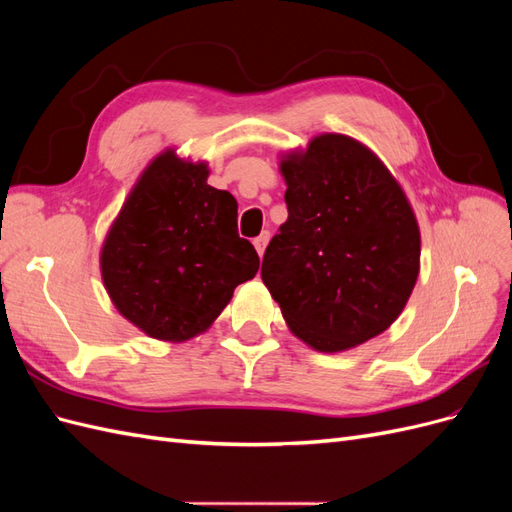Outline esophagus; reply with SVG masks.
I'll list each match as a JSON object with an SVG mask.
<instances>
[{
    "label": "esophagus",
    "mask_w": 512,
    "mask_h": 512,
    "mask_svg": "<svg viewBox=\"0 0 512 512\" xmlns=\"http://www.w3.org/2000/svg\"><path fill=\"white\" fill-rule=\"evenodd\" d=\"M269 232H262V235L260 237H256L254 239V247H256V252H258V256H262V254H265V247H267V243H269Z\"/></svg>",
    "instance_id": "1"
}]
</instances>
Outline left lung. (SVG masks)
Segmentation results:
<instances>
[{
    "label": "left lung",
    "mask_w": 512,
    "mask_h": 512,
    "mask_svg": "<svg viewBox=\"0 0 512 512\" xmlns=\"http://www.w3.org/2000/svg\"><path fill=\"white\" fill-rule=\"evenodd\" d=\"M288 220L267 245L262 282L290 331L342 352L386 331L418 277L421 232L401 185L344 134H320L280 164Z\"/></svg>",
    "instance_id": "8db88e82"
}]
</instances>
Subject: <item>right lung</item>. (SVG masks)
<instances>
[{"mask_svg": "<svg viewBox=\"0 0 512 512\" xmlns=\"http://www.w3.org/2000/svg\"><path fill=\"white\" fill-rule=\"evenodd\" d=\"M207 177L205 162L160 153L102 245L108 297L123 318L162 342L209 329L260 267L254 245L239 237L235 196L211 188Z\"/></svg>", "mask_w": 512, "mask_h": 512, "instance_id": "right-lung-1", "label": "right lung"}]
</instances>
